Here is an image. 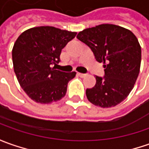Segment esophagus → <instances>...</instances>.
<instances>
[{"mask_svg": "<svg viewBox=\"0 0 149 149\" xmlns=\"http://www.w3.org/2000/svg\"><path fill=\"white\" fill-rule=\"evenodd\" d=\"M77 75H78L80 77H82V78L83 77H86L87 76V75L84 74V73H77Z\"/></svg>", "mask_w": 149, "mask_h": 149, "instance_id": "34e87169", "label": "esophagus"}]
</instances>
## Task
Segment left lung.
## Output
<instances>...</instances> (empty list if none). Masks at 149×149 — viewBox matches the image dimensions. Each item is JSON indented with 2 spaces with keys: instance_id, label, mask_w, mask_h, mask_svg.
I'll return each mask as SVG.
<instances>
[{
  "instance_id": "8db88e82",
  "label": "left lung",
  "mask_w": 149,
  "mask_h": 149,
  "mask_svg": "<svg viewBox=\"0 0 149 149\" xmlns=\"http://www.w3.org/2000/svg\"><path fill=\"white\" fill-rule=\"evenodd\" d=\"M77 37L91 48L97 61L105 63L104 77L96 76L95 86L86 89L88 100L101 108L120 104L132 91L139 73L138 39L131 31L113 24L86 28Z\"/></svg>"
}]
</instances>
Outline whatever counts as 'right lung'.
<instances>
[{
  "instance_id": "obj_1",
  "label": "right lung",
  "mask_w": 149,
  "mask_h": 149,
  "mask_svg": "<svg viewBox=\"0 0 149 149\" xmlns=\"http://www.w3.org/2000/svg\"><path fill=\"white\" fill-rule=\"evenodd\" d=\"M77 32L54 27H36L24 32L12 49L14 70L20 86L33 101L50 104L66 95L76 72L55 70L62 49Z\"/></svg>"
}]
</instances>
